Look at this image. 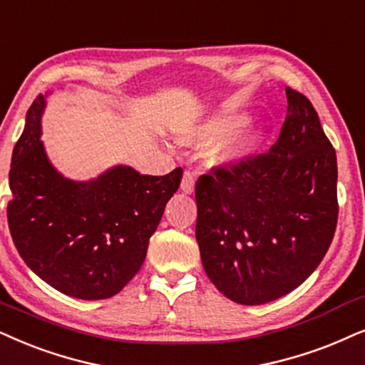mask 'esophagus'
Listing matches in <instances>:
<instances>
[{
  "instance_id": "1",
  "label": "esophagus",
  "mask_w": 365,
  "mask_h": 365,
  "mask_svg": "<svg viewBox=\"0 0 365 365\" xmlns=\"http://www.w3.org/2000/svg\"><path fill=\"white\" fill-rule=\"evenodd\" d=\"M181 189H182V192H186V194L194 192V173H191V171L184 173L182 181H181Z\"/></svg>"
}]
</instances>
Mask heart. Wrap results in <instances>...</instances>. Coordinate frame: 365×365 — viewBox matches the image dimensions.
Returning <instances> with one entry per match:
<instances>
[{"instance_id":"obj_1","label":"heart","mask_w":365,"mask_h":365,"mask_svg":"<svg viewBox=\"0 0 365 365\" xmlns=\"http://www.w3.org/2000/svg\"><path fill=\"white\" fill-rule=\"evenodd\" d=\"M264 139L267 129L258 122L248 120L246 112H228L210 117L182 127L176 134L178 142L196 149H205L220 140L211 150L210 160L212 165L226 171L238 169L257 158Z\"/></svg>"}]
</instances>
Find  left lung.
<instances>
[{
  "mask_svg": "<svg viewBox=\"0 0 365 365\" xmlns=\"http://www.w3.org/2000/svg\"><path fill=\"white\" fill-rule=\"evenodd\" d=\"M288 108L269 153L196 184V240L206 275L241 305L302 285L337 226V155L309 98L285 88Z\"/></svg>",
  "mask_w": 365,
  "mask_h": 365,
  "instance_id": "obj_1",
  "label": "left lung"
}]
</instances>
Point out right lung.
Wrapping results in <instances>:
<instances>
[{"label":"right lung","instance_id":"right-lung-1","mask_svg":"<svg viewBox=\"0 0 365 365\" xmlns=\"http://www.w3.org/2000/svg\"><path fill=\"white\" fill-rule=\"evenodd\" d=\"M50 93L31 103L13 149L9 233L31 272L55 290L82 300L110 298L140 269L182 169L144 176L117 164L87 181L65 178L41 140Z\"/></svg>","mask_w":365,"mask_h":365}]
</instances>
